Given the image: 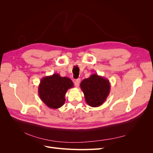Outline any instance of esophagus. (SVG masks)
Segmentation results:
<instances>
[{
    "label": "esophagus",
    "mask_w": 153,
    "mask_h": 153,
    "mask_svg": "<svg viewBox=\"0 0 153 153\" xmlns=\"http://www.w3.org/2000/svg\"><path fill=\"white\" fill-rule=\"evenodd\" d=\"M80 82V78H78V79L75 80V82H74V84H75V85L76 87H78V86H79Z\"/></svg>",
    "instance_id": "34e87169"
}]
</instances>
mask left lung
<instances>
[{
    "label": "left lung",
    "mask_w": 153,
    "mask_h": 153,
    "mask_svg": "<svg viewBox=\"0 0 153 153\" xmlns=\"http://www.w3.org/2000/svg\"><path fill=\"white\" fill-rule=\"evenodd\" d=\"M86 103L92 107H98L102 105L109 95L110 82L98 74H92L84 79L80 84Z\"/></svg>",
    "instance_id": "obj_1"
}]
</instances>
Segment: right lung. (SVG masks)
Segmentation results:
<instances>
[{
	"label": "right lung",
	"mask_w": 153,
	"mask_h": 153,
	"mask_svg": "<svg viewBox=\"0 0 153 153\" xmlns=\"http://www.w3.org/2000/svg\"><path fill=\"white\" fill-rule=\"evenodd\" d=\"M73 87L70 78L62 77L59 73H55L41 80L38 94L41 101L50 108L57 109L65 103L67 91Z\"/></svg>",
	"instance_id": "add662e5"
}]
</instances>
